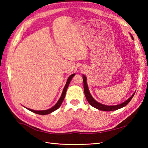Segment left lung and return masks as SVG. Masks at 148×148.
Here are the masks:
<instances>
[{
	"label": "left lung",
	"mask_w": 148,
	"mask_h": 148,
	"mask_svg": "<svg viewBox=\"0 0 148 148\" xmlns=\"http://www.w3.org/2000/svg\"><path fill=\"white\" fill-rule=\"evenodd\" d=\"M132 38L133 39V36H131ZM82 79H83V82H84V95H85V97L86 98L87 101H88L89 103H90L92 106H93V107L97 108L99 110H102V111H114L116 110H118L121 108L123 106H126L130 102V101L131 100L132 98H133L135 92L134 93L131 97H130L127 100H126L125 101H124L122 103L120 104V105H115V106H108V105H103L99 103L98 101H97L96 100H95L94 98L92 97V96L91 95L90 91H89V89L88 87V84H87V82H86V77L84 75H82Z\"/></svg>",
	"instance_id": "1"
}]
</instances>
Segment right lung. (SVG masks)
Segmentation results:
<instances>
[{
    "label": "right lung",
    "mask_w": 148,
    "mask_h": 148,
    "mask_svg": "<svg viewBox=\"0 0 148 148\" xmlns=\"http://www.w3.org/2000/svg\"><path fill=\"white\" fill-rule=\"evenodd\" d=\"M75 74H73L71 75L69 77V78L67 79V82H66V86H65V87L64 88V90H63V92L62 93V95L61 97L59 99V100L58 101V102L56 104V105L53 106L52 108H51L49 110H40V111H36V110H32V109H29V108H27V110H30L31 112H34L35 113H37V114H39V115H47V114H49V113H50L51 112H54L55 110H57L58 108L60 107V105H62V103L63 100L64 99V98H65V96H66V91H67V89L69 86V83L70 82L72 79V78H73Z\"/></svg>",
    "instance_id": "obj_1"
}]
</instances>
